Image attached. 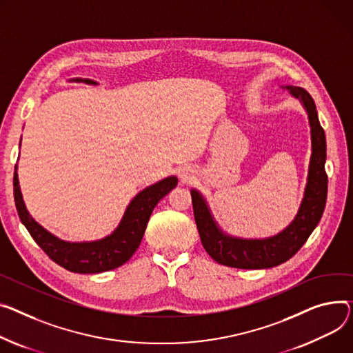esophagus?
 Segmentation results:
<instances>
[{"instance_id":"esophagus-1","label":"esophagus","mask_w":353,"mask_h":353,"mask_svg":"<svg viewBox=\"0 0 353 353\" xmlns=\"http://www.w3.org/2000/svg\"><path fill=\"white\" fill-rule=\"evenodd\" d=\"M179 177L181 179V181H189L193 177V172L189 168H181L179 170Z\"/></svg>"}]
</instances>
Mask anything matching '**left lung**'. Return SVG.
Wrapping results in <instances>:
<instances>
[{"mask_svg":"<svg viewBox=\"0 0 353 353\" xmlns=\"http://www.w3.org/2000/svg\"><path fill=\"white\" fill-rule=\"evenodd\" d=\"M284 88L290 90L294 98L301 101L302 106L308 113L311 126L312 153L303 199L295 219L287 228L268 239L248 240L232 237L223 232L213 219L204 197L200 194V192L193 189L192 201L194 220L201 244L207 254L219 264L243 270H261L283 264L307 243L311 232L315 230L323 214L327 194V176L325 172V132L319 123L316 106L310 93L299 86Z\"/></svg>","mask_w":353,"mask_h":353,"instance_id":"1","label":"left lung"}]
</instances>
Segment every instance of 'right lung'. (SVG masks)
I'll return each mask as SVG.
<instances>
[{
	"label": "right lung",
	"mask_w": 353,
	"mask_h": 353,
	"mask_svg": "<svg viewBox=\"0 0 353 353\" xmlns=\"http://www.w3.org/2000/svg\"><path fill=\"white\" fill-rule=\"evenodd\" d=\"M72 82H85L98 85L90 79H72ZM21 146V143H19ZM177 185V177L170 176L163 179L140 193H137L129 203L125 214L110 236L86 243L63 241L48 230L39 225L28 213L19 189L17 166L14 172V200L21 223L26 225L31 237L43 250L52 261L70 272L79 274H98L114 270L123 265L136 252L143 239L148 221L156 204L170 193Z\"/></svg>",
	"instance_id": "1"
}]
</instances>
